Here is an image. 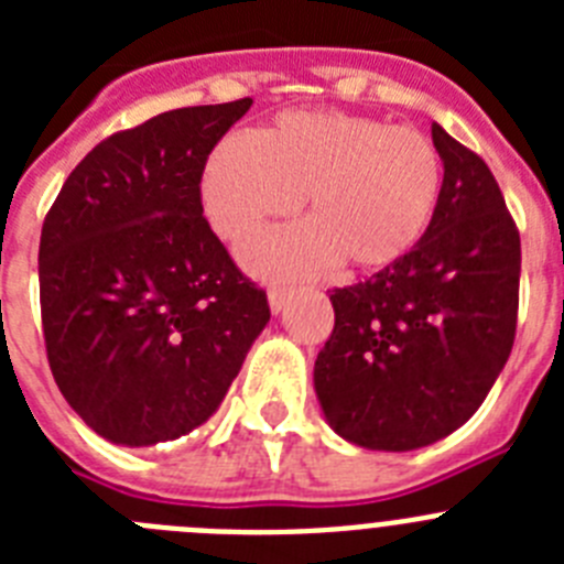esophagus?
<instances>
[{
  "mask_svg": "<svg viewBox=\"0 0 564 564\" xmlns=\"http://www.w3.org/2000/svg\"><path fill=\"white\" fill-rule=\"evenodd\" d=\"M288 296H291V291H288L285 285H271V291H268V302H271V311L279 313L282 307H285Z\"/></svg>",
  "mask_w": 564,
  "mask_h": 564,
  "instance_id": "1",
  "label": "esophagus"
}]
</instances>
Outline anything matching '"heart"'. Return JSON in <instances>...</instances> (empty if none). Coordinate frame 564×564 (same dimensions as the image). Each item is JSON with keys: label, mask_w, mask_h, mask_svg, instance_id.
I'll list each match as a JSON object with an SVG mask.
<instances>
[{"label": "heart", "mask_w": 564, "mask_h": 564, "mask_svg": "<svg viewBox=\"0 0 564 564\" xmlns=\"http://www.w3.org/2000/svg\"><path fill=\"white\" fill-rule=\"evenodd\" d=\"M441 192L443 161L430 134L336 109L228 134L203 172L208 223L234 242L305 197L307 226L262 234L242 251L268 273L316 271L336 257L364 271L392 265L426 234Z\"/></svg>", "instance_id": "b5f03b06"}]
</instances>
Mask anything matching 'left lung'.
<instances>
[{"label": "left lung", "instance_id": "1", "mask_svg": "<svg viewBox=\"0 0 564 564\" xmlns=\"http://www.w3.org/2000/svg\"><path fill=\"white\" fill-rule=\"evenodd\" d=\"M443 192L410 253L330 293L336 325L313 383L327 421L364 449L410 452L480 410L520 307V231L480 154L432 123Z\"/></svg>", "mask_w": 564, "mask_h": 564}]
</instances>
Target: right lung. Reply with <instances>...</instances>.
Segmentation results:
<instances>
[{
    "instance_id": "add662e5",
    "label": "right lung",
    "mask_w": 564,
    "mask_h": 564,
    "mask_svg": "<svg viewBox=\"0 0 564 564\" xmlns=\"http://www.w3.org/2000/svg\"><path fill=\"white\" fill-rule=\"evenodd\" d=\"M251 98L161 112L109 134L50 206L39 299L58 390L123 446L188 435L214 415L271 318L203 217L208 154Z\"/></svg>"
}]
</instances>
